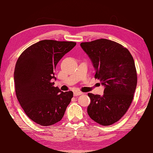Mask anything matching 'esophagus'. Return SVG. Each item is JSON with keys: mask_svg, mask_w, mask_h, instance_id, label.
Segmentation results:
<instances>
[{"mask_svg": "<svg viewBox=\"0 0 153 153\" xmlns=\"http://www.w3.org/2000/svg\"><path fill=\"white\" fill-rule=\"evenodd\" d=\"M82 94H83V93H82V92H81V91H74V95L75 97L78 96V95H82Z\"/></svg>", "mask_w": 153, "mask_h": 153, "instance_id": "obj_1", "label": "esophagus"}]
</instances>
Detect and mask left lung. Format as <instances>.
Returning <instances> with one entry per match:
<instances>
[{
    "label": "left lung",
    "instance_id": "8db88e82",
    "mask_svg": "<svg viewBox=\"0 0 153 153\" xmlns=\"http://www.w3.org/2000/svg\"><path fill=\"white\" fill-rule=\"evenodd\" d=\"M81 47L95 68V78L105 86L103 95L89 93L90 118L103 126L118 121L132 102L137 83L133 56L121 44L107 39L82 42Z\"/></svg>",
    "mask_w": 153,
    "mask_h": 153
}]
</instances>
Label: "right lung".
Returning <instances> with one entry per match:
<instances>
[{
	"label": "right lung",
	"mask_w": 153,
	"mask_h": 153,
	"mask_svg": "<svg viewBox=\"0 0 153 153\" xmlns=\"http://www.w3.org/2000/svg\"><path fill=\"white\" fill-rule=\"evenodd\" d=\"M74 42L44 40L21 53L15 65L16 97L26 115L42 126L59 122L73 97L72 91L54 87L53 71L58 62L73 48Z\"/></svg>",
	"instance_id": "obj_1"
}]
</instances>
